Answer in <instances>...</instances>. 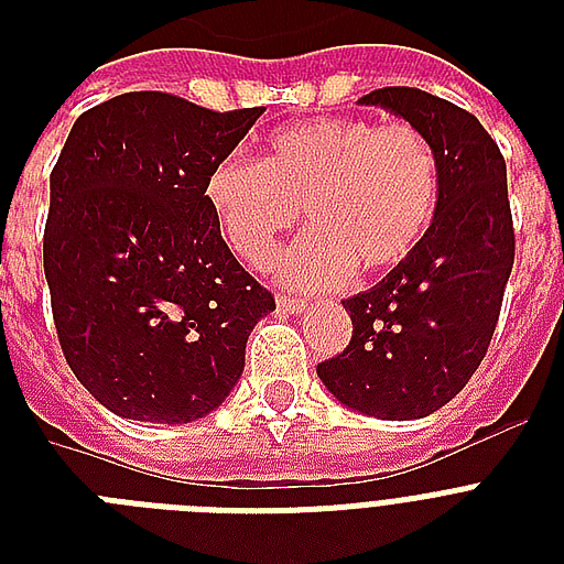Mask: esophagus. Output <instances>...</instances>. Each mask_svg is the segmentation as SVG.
Here are the masks:
<instances>
[{
  "label": "esophagus",
  "instance_id": "esophagus-1",
  "mask_svg": "<svg viewBox=\"0 0 564 564\" xmlns=\"http://www.w3.org/2000/svg\"><path fill=\"white\" fill-rule=\"evenodd\" d=\"M304 301L299 299H286V295H278V310H283V313H290V316H301L304 313Z\"/></svg>",
  "mask_w": 564,
  "mask_h": 564
}]
</instances>
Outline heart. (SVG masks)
Segmentation results:
<instances>
[{"mask_svg":"<svg viewBox=\"0 0 564 564\" xmlns=\"http://www.w3.org/2000/svg\"><path fill=\"white\" fill-rule=\"evenodd\" d=\"M442 198V163L410 122L310 119L278 128L263 161L221 158L204 202L248 265H265L278 239L313 225L278 265L292 290L316 292L360 274L389 272L427 239Z\"/></svg>","mask_w":564,"mask_h":564,"instance_id":"obj_1","label":"heart"}]
</instances>
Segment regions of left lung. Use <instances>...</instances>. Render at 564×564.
<instances>
[{
	"instance_id": "left-lung-1",
	"label": "left lung",
	"mask_w": 564,
	"mask_h": 564,
	"mask_svg": "<svg viewBox=\"0 0 564 564\" xmlns=\"http://www.w3.org/2000/svg\"><path fill=\"white\" fill-rule=\"evenodd\" d=\"M360 105L383 108L430 137L442 198L427 239L371 290L345 299L354 336L318 366L327 392L380 421L442 410L489 351L516 260L507 163L480 119L415 87H383Z\"/></svg>"
}]
</instances>
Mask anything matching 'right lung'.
<instances>
[{
    "instance_id": "1",
    "label": "right lung",
    "mask_w": 564,
    "mask_h": 564,
    "mask_svg": "<svg viewBox=\"0 0 564 564\" xmlns=\"http://www.w3.org/2000/svg\"><path fill=\"white\" fill-rule=\"evenodd\" d=\"M263 108L122 93L75 119L48 178L43 269L73 375L131 421L189 424L225 403L274 310L204 202L207 172Z\"/></svg>"
}]
</instances>
